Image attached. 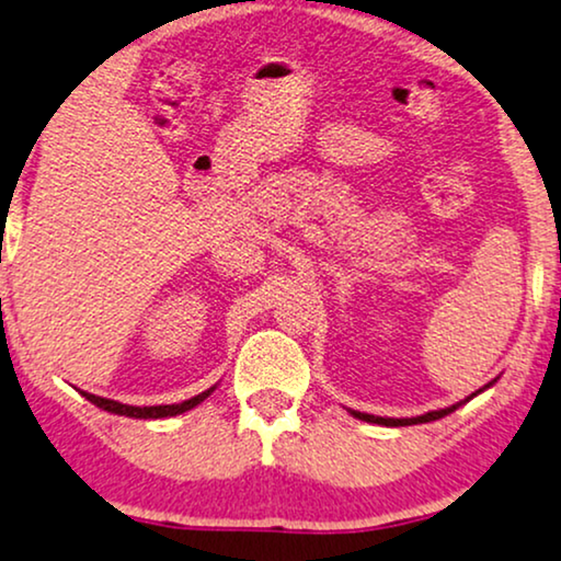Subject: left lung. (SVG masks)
<instances>
[{
  "instance_id": "obj_1",
  "label": "left lung",
  "mask_w": 561,
  "mask_h": 561,
  "mask_svg": "<svg viewBox=\"0 0 561 561\" xmlns=\"http://www.w3.org/2000/svg\"><path fill=\"white\" fill-rule=\"evenodd\" d=\"M489 386H492V382H489ZM489 386H484V388H489ZM477 393H481V388ZM477 393H471V396H477ZM469 401V399H466ZM466 401H460V403H466ZM460 403H453V407H448V409H439V411H427V414H422V416H411V420H386V416H373V414H363V411H352V416H357V420H363V422H373V424H386V427H407V424H424V422H435V420H443V416H448L450 411H456Z\"/></svg>"
}]
</instances>
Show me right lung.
Returning a JSON list of instances; mask_svg holds the SVG:
<instances>
[{"label":"right lung","mask_w":561,"mask_h":561,"mask_svg":"<svg viewBox=\"0 0 561 561\" xmlns=\"http://www.w3.org/2000/svg\"><path fill=\"white\" fill-rule=\"evenodd\" d=\"M211 391H215V388H209V391L198 393V396H194V399H188V401H183V403H165V407H129V403H118V401H111V399H101V396H95V393H84L82 391V396L90 403H95V407L111 411V414L134 416V420H162V416H175V414H183V411L194 409L196 403H202Z\"/></svg>","instance_id":"right-lung-1"}]
</instances>
